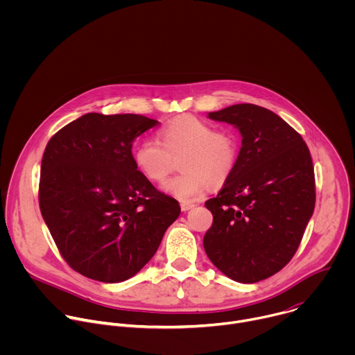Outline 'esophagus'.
I'll list each match as a JSON object with an SVG mask.
<instances>
[{"label":"esophagus","instance_id":"obj_1","mask_svg":"<svg viewBox=\"0 0 355 355\" xmlns=\"http://www.w3.org/2000/svg\"><path fill=\"white\" fill-rule=\"evenodd\" d=\"M193 207H195V205H193V204H189V202H181V211H184V212L192 209Z\"/></svg>","mask_w":355,"mask_h":355}]
</instances>
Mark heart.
<instances>
[{
  "label": "heart",
  "instance_id": "obj_1",
  "mask_svg": "<svg viewBox=\"0 0 355 355\" xmlns=\"http://www.w3.org/2000/svg\"><path fill=\"white\" fill-rule=\"evenodd\" d=\"M159 140L144 139L135 150L137 168L151 181L162 182L180 163L182 174L163 184V191L182 202L204 195L211 182L222 184L233 173L239 157V139L232 130L216 128L195 116L184 115L159 130Z\"/></svg>",
  "mask_w": 355,
  "mask_h": 355
}]
</instances>
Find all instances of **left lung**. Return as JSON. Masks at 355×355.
I'll return each instance as SVG.
<instances>
[{"mask_svg": "<svg viewBox=\"0 0 355 355\" xmlns=\"http://www.w3.org/2000/svg\"><path fill=\"white\" fill-rule=\"evenodd\" d=\"M239 129L236 167L205 202L214 223L204 248L214 266L241 284L263 281L296 252L315 209V173L302 136L270 110L237 104L209 112Z\"/></svg>", "mask_w": 355, "mask_h": 355, "instance_id": "left-lung-1", "label": "left lung"}]
</instances>
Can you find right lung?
<instances>
[{"mask_svg": "<svg viewBox=\"0 0 355 355\" xmlns=\"http://www.w3.org/2000/svg\"><path fill=\"white\" fill-rule=\"evenodd\" d=\"M159 121L85 114L49 140L39 207L60 254L81 275L122 282L157 251L178 202L137 170L132 144Z\"/></svg>", "mask_w": 355, "mask_h": 355, "instance_id": "1", "label": "right lung"}]
</instances>
